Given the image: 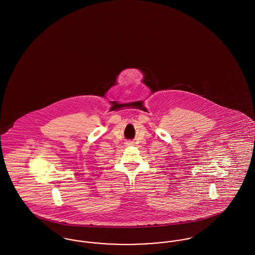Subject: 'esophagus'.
<instances>
[{"instance_id":"1","label":"esophagus","mask_w":255,"mask_h":255,"mask_svg":"<svg viewBox=\"0 0 255 255\" xmlns=\"http://www.w3.org/2000/svg\"><path fill=\"white\" fill-rule=\"evenodd\" d=\"M125 145L133 146V141H126V142H125Z\"/></svg>"}]
</instances>
